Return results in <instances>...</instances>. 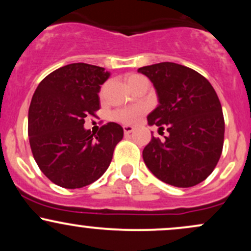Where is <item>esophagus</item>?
Masks as SVG:
<instances>
[{"label": "esophagus", "instance_id": "esophagus-1", "mask_svg": "<svg viewBox=\"0 0 251 251\" xmlns=\"http://www.w3.org/2000/svg\"><path fill=\"white\" fill-rule=\"evenodd\" d=\"M134 131V127L131 125H124V132H125V134H129L132 133V132Z\"/></svg>", "mask_w": 251, "mask_h": 251}]
</instances>
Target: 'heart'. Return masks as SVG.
Returning <instances> with one entry per match:
<instances>
[{"instance_id": "heart-1", "label": "heart", "mask_w": 251, "mask_h": 251, "mask_svg": "<svg viewBox=\"0 0 251 251\" xmlns=\"http://www.w3.org/2000/svg\"><path fill=\"white\" fill-rule=\"evenodd\" d=\"M142 79H144L143 76L132 74V75H128L127 77H126V81H127V85H128V83H132V82L138 81V80H142ZM143 112H144V107H140V106H138V107L120 109V111L116 112L114 117H116V119L120 120V122L131 123V122H133L135 118L139 117L140 114L143 113Z\"/></svg>"}]
</instances>
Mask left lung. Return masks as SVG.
Returning a JSON list of instances; mask_svg holds the SVG:
<instances>
[{"mask_svg":"<svg viewBox=\"0 0 251 251\" xmlns=\"http://www.w3.org/2000/svg\"><path fill=\"white\" fill-rule=\"evenodd\" d=\"M138 72L153 83L159 102L149 124L168 131L165 140L152 135L143 151L145 165L170 185H197L214 171L223 149L224 118L214 87L198 72L175 62Z\"/></svg>","mask_w":251,"mask_h":251,"instance_id":"1","label":"left lung"}]
</instances>
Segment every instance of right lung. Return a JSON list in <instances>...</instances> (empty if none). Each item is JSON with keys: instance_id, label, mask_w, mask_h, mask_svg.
<instances>
[{"instance_id": "right-lung-1", "label": "right lung", "mask_w": 251, "mask_h": 251, "mask_svg": "<svg viewBox=\"0 0 251 251\" xmlns=\"http://www.w3.org/2000/svg\"><path fill=\"white\" fill-rule=\"evenodd\" d=\"M109 72L88 63H71L51 72L37 86L28 112V135L34 159L56 185L79 189L105 174L114 148L124 137L119 124L92 133L85 118L100 108L98 93Z\"/></svg>"}]
</instances>
